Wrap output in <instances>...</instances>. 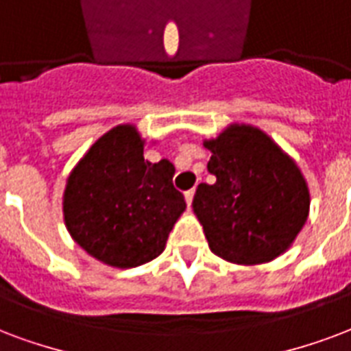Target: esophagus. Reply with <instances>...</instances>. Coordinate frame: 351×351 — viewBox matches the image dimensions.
Segmentation results:
<instances>
[{"label":"esophagus","instance_id":"1","mask_svg":"<svg viewBox=\"0 0 351 351\" xmlns=\"http://www.w3.org/2000/svg\"><path fill=\"white\" fill-rule=\"evenodd\" d=\"M192 199H194V189H191V191L185 192V202H186V205H189V207H191Z\"/></svg>","mask_w":351,"mask_h":351}]
</instances>
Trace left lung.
I'll return each instance as SVG.
<instances>
[{"label": "left lung", "mask_w": 351, "mask_h": 351, "mask_svg": "<svg viewBox=\"0 0 351 351\" xmlns=\"http://www.w3.org/2000/svg\"><path fill=\"white\" fill-rule=\"evenodd\" d=\"M216 178L194 194V213L218 257L255 265L283 254L304 228L309 191L291 157L250 125H231L205 142Z\"/></svg>", "instance_id": "obj_1"}]
</instances>
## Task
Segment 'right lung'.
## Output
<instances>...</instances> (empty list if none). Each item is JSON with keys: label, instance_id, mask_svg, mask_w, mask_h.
<instances>
[{"label": "right lung", "instance_id": "add662e5", "mask_svg": "<svg viewBox=\"0 0 351 351\" xmlns=\"http://www.w3.org/2000/svg\"><path fill=\"white\" fill-rule=\"evenodd\" d=\"M173 172L170 160H144V144L135 128L110 129L68 178L64 222L73 241L116 268L159 257L186 207L172 183Z\"/></svg>", "mask_w": 351, "mask_h": 351}]
</instances>
